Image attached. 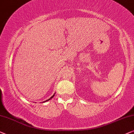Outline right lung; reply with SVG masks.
<instances>
[{
    "instance_id": "add662e5",
    "label": "right lung",
    "mask_w": 134,
    "mask_h": 134,
    "mask_svg": "<svg viewBox=\"0 0 134 134\" xmlns=\"http://www.w3.org/2000/svg\"><path fill=\"white\" fill-rule=\"evenodd\" d=\"M54 95H55V93H54V94H53V96H51V97L50 98H49V99H48V100H44V101H43V102H46V101H48V100H50V99H52V98H53V97H54Z\"/></svg>"
}]
</instances>
